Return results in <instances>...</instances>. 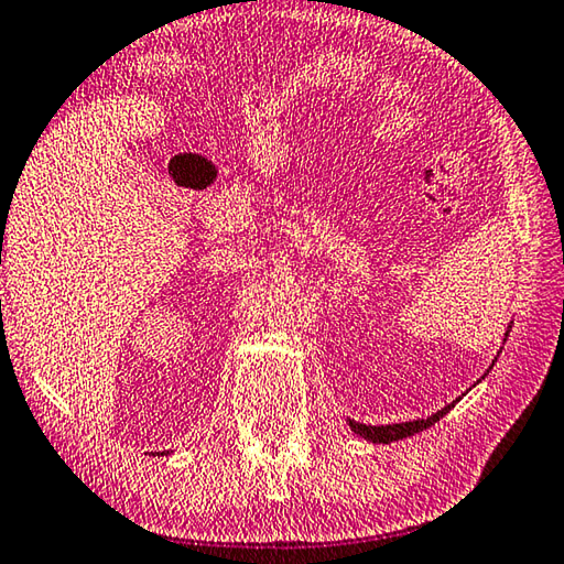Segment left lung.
I'll return each instance as SVG.
<instances>
[{
	"label": "left lung",
	"mask_w": 564,
	"mask_h": 564,
	"mask_svg": "<svg viewBox=\"0 0 564 564\" xmlns=\"http://www.w3.org/2000/svg\"><path fill=\"white\" fill-rule=\"evenodd\" d=\"M510 328H512V326H508V330H505V338L510 336ZM495 360H498V358H495ZM495 360H492V362H495ZM457 400H460V398H457ZM457 400H455V403H457ZM455 403L445 405L443 410H437V413H433L431 417L408 420V423H393V425H362V423H356V420H348V425H350V431H352V433L360 435V437H366L368 443H383V445H388V443H393V441H403V437H410V435H415V433H423L425 427L435 425L437 420H441L445 413H451V408H453Z\"/></svg>",
	"instance_id": "8db88e82"
}]
</instances>
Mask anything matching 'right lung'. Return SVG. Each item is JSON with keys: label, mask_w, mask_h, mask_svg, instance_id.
<instances>
[{"label": "right lung", "mask_w": 564, "mask_h": 564, "mask_svg": "<svg viewBox=\"0 0 564 564\" xmlns=\"http://www.w3.org/2000/svg\"><path fill=\"white\" fill-rule=\"evenodd\" d=\"M0 263H2V259H0ZM161 455H164V453H161Z\"/></svg>", "instance_id": "1"}]
</instances>
